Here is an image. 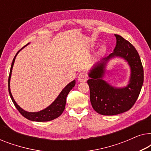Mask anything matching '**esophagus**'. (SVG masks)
<instances>
[{
    "label": "esophagus",
    "instance_id": "1",
    "mask_svg": "<svg viewBox=\"0 0 151 151\" xmlns=\"http://www.w3.org/2000/svg\"><path fill=\"white\" fill-rule=\"evenodd\" d=\"M87 80V76L85 73H80L78 76V81L80 82H86Z\"/></svg>",
    "mask_w": 151,
    "mask_h": 151
}]
</instances>
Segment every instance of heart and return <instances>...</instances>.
I'll list each match as a JSON object with an SVG mask.
<instances>
[{
  "label": "heart",
  "mask_w": 151,
  "mask_h": 151,
  "mask_svg": "<svg viewBox=\"0 0 151 151\" xmlns=\"http://www.w3.org/2000/svg\"><path fill=\"white\" fill-rule=\"evenodd\" d=\"M105 51H106V47L104 46V45H102L100 47V49H99V53L100 54H103Z\"/></svg>",
  "instance_id": "b5f03b06"
}]
</instances>
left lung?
<instances>
[{"label": "left lung", "mask_w": 151, "mask_h": 151, "mask_svg": "<svg viewBox=\"0 0 151 151\" xmlns=\"http://www.w3.org/2000/svg\"><path fill=\"white\" fill-rule=\"evenodd\" d=\"M115 36L116 46L113 52L93 65L88 73L91 103L94 110L103 115H118L131 109L144 82V69L137 50L121 36L115 34ZM115 57L124 59L131 70L128 84L123 88L111 86L104 80L107 64Z\"/></svg>", "instance_id": "1"}]
</instances>
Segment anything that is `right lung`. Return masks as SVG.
<instances>
[{
  "instance_id": "1",
  "label": "right lung",
  "mask_w": 151,
  "mask_h": 151,
  "mask_svg": "<svg viewBox=\"0 0 151 151\" xmlns=\"http://www.w3.org/2000/svg\"><path fill=\"white\" fill-rule=\"evenodd\" d=\"M29 43H28L27 45H26L25 46H24L22 48L19 50L16 53L15 57L14 58L13 61H12V65H11V69H10L9 72V79H8V88H9V93L10 98H11L12 102L15 105L16 108L18 109V111H19L22 116H24L25 118L29 119V120L34 121V122H48L53 120L57 117H58L65 110V105H66V100H67V96L69 94L72 88L74 87V86L76 85V80H74L73 81L70 82L65 86V88L62 90V91L60 93L58 96L57 97L56 99L49 105V106H47V108H45L43 110H41L38 112H28V111H24V109H22L19 105H18L17 103L16 102L15 100H14L12 94L11 93V90H10V80H11V76H12V69H13V66L15 62V59L16 56H17L18 53L22 50L24 47H25L27 45H28Z\"/></svg>"
}]
</instances>
